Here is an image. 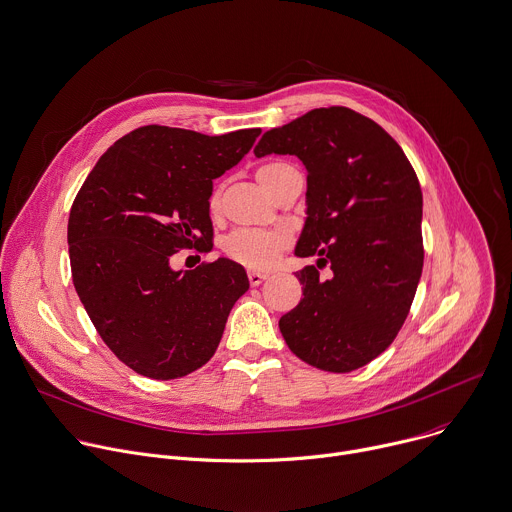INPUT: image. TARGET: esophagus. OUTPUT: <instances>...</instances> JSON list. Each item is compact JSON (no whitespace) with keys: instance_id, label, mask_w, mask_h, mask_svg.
Wrapping results in <instances>:
<instances>
[{"instance_id":"esophagus-1","label":"esophagus","mask_w":512,"mask_h":512,"mask_svg":"<svg viewBox=\"0 0 512 512\" xmlns=\"http://www.w3.org/2000/svg\"><path fill=\"white\" fill-rule=\"evenodd\" d=\"M247 277H249V283H251L253 287H257V285H261L269 275H267V273H261V271H255V269H249Z\"/></svg>"}]
</instances>
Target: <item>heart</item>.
Masks as SVG:
<instances>
[{
  "label": "heart",
  "instance_id": "1",
  "mask_svg": "<svg viewBox=\"0 0 512 512\" xmlns=\"http://www.w3.org/2000/svg\"><path fill=\"white\" fill-rule=\"evenodd\" d=\"M293 170L291 164L283 160L265 162L257 168L259 183L273 195L285 175ZM209 211L215 215L219 211V195L213 193L209 199ZM291 237L281 229H237L223 241V253L245 267L269 269L277 263L281 253L289 247Z\"/></svg>",
  "mask_w": 512,
  "mask_h": 512
}]
</instances>
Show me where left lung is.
<instances>
[{"mask_svg": "<svg viewBox=\"0 0 512 512\" xmlns=\"http://www.w3.org/2000/svg\"><path fill=\"white\" fill-rule=\"evenodd\" d=\"M255 156L295 154L307 168V221L295 253L303 299L279 319L305 364L354 372L396 339L424 265L422 189L400 144L372 118L315 108L265 132ZM329 266L323 280L318 269Z\"/></svg>", "mask_w": 512, "mask_h": 512, "instance_id": "left-lung-1", "label": "left lung"}]
</instances>
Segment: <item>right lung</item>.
I'll list each match as a JSON object with an SVG mask.
<instances>
[{
  "instance_id": "right-lung-1",
  "label": "right lung",
  "mask_w": 512,
  "mask_h": 512,
  "mask_svg": "<svg viewBox=\"0 0 512 512\" xmlns=\"http://www.w3.org/2000/svg\"><path fill=\"white\" fill-rule=\"evenodd\" d=\"M259 134L140 126L80 187L68 219L72 281L102 342L136 374L177 380L217 352L231 307L249 289L245 269L217 259L173 271L168 259L213 247V179Z\"/></svg>"
}]
</instances>
